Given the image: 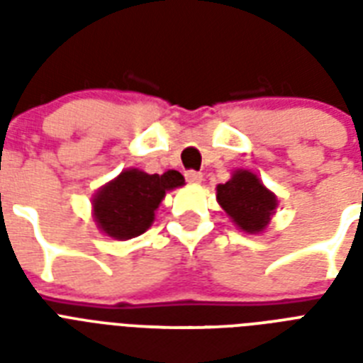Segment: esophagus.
<instances>
[{
	"label": "esophagus",
	"instance_id": "34e87169",
	"mask_svg": "<svg viewBox=\"0 0 363 363\" xmlns=\"http://www.w3.org/2000/svg\"><path fill=\"white\" fill-rule=\"evenodd\" d=\"M186 181L188 182H192V184H199V182L203 181V173H199V171H194V169H190V171H186Z\"/></svg>",
	"mask_w": 363,
	"mask_h": 363
}]
</instances>
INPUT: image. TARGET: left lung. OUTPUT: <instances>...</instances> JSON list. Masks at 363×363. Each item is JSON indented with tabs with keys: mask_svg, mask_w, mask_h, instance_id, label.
Wrapping results in <instances>:
<instances>
[{
	"mask_svg": "<svg viewBox=\"0 0 363 363\" xmlns=\"http://www.w3.org/2000/svg\"><path fill=\"white\" fill-rule=\"evenodd\" d=\"M216 201L247 233L264 232L277 209V196L264 186L252 171H233L226 184L216 186Z\"/></svg>",
	"mask_w": 363,
	"mask_h": 363,
	"instance_id": "1",
	"label": "left lung"
}]
</instances>
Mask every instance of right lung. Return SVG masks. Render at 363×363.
Masks as SVG:
<instances>
[{
	"mask_svg": "<svg viewBox=\"0 0 363 363\" xmlns=\"http://www.w3.org/2000/svg\"><path fill=\"white\" fill-rule=\"evenodd\" d=\"M182 184L184 177L175 169L165 171L164 175L124 169L94 194V220L105 235L113 239L137 238L152 226L154 213L165 192Z\"/></svg>",
	"mask_w": 363,
	"mask_h": 363,
	"instance_id": "1",
	"label": "right lung"
}]
</instances>
